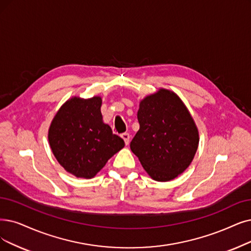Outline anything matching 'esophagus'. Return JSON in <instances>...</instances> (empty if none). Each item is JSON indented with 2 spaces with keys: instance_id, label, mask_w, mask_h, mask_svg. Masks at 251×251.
I'll return each mask as SVG.
<instances>
[{
  "instance_id": "1",
  "label": "esophagus",
  "mask_w": 251,
  "mask_h": 251,
  "mask_svg": "<svg viewBox=\"0 0 251 251\" xmlns=\"http://www.w3.org/2000/svg\"><path fill=\"white\" fill-rule=\"evenodd\" d=\"M122 138L124 139L126 145H128V143H129V134L124 133V134H122Z\"/></svg>"
}]
</instances>
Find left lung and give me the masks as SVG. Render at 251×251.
<instances>
[{"instance_id": "left-lung-1", "label": "left lung", "mask_w": 251, "mask_h": 251, "mask_svg": "<svg viewBox=\"0 0 251 251\" xmlns=\"http://www.w3.org/2000/svg\"><path fill=\"white\" fill-rule=\"evenodd\" d=\"M137 116L140 128L129 146L148 175L165 182L183 173L197 152L199 131L181 99L160 88L140 102Z\"/></svg>"}]
</instances>
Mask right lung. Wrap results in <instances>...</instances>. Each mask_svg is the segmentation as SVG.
<instances>
[{"label": "right lung", "mask_w": 251, "mask_h": 251, "mask_svg": "<svg viewBox=\"0 0 251 251\" xmlns=\"http://www.w3.org/2000/svg\"><path fill=\"white\" fill-rule=\"evenodd\" d=\"M101 97H73L59 108L48 131L57 162L78 178L91 179L120 149L125 141L104 124Z\"/></svg>", "instance_id": "right-lung-1"}]
</instances>
